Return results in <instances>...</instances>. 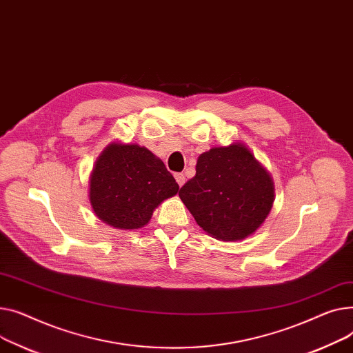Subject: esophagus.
<instances>
[{
    "mask_svg": "<svg viewBox=\"0 0 353 353\" xmlns=\"http://www.w3.org/2000/svg\"><path fill=\"white\" fill-rule=\"evenodd\" d=\"M175 179H176V182H178V185H179V186H182V185L185 183V175H183L182 172L175 174Z\"/></svg>",
    "mask_w": 353,
    "mask_h": 353,
    "instance_id": "esophagus-1",
    "label": "esophagus"
}]
</instances>
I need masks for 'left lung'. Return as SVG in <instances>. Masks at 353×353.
<instances>
[{
    "label": "left lung",
    "instance_id": "obj_1",
    "mask_svg": "<svg viewBox=\"0 0 353 353\" xmlns=\"http://www.w3.org/2000/svg\"><path fill=\"white\" fill-rule=\"evenodd\" d=\"M179 198L203 231L222 241L254 234L274 203V183L241 143L199 155L196 174Z\"/></svg>",
    "mask_w": 353,
    "mask_h": 353
}]
</instances>
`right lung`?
Listing matches in <instances>:
<instances>
[{"label": "right lung", "instance_id": "right-lung-1", "mask_svg": "<svg viewBox=\"0 0 353 353\" xmlns=\"http://www.w3.org/2000/svg\"><path fill=\"white\" fill-rule=\"evenodd\" d=\"M179 190L163 162L139 145L111 143L91 175V205L105 223L119 230L147 225L154 210Z\"/></svg>", "mask_w": 353, "mask_h": 353}]
</instances>
